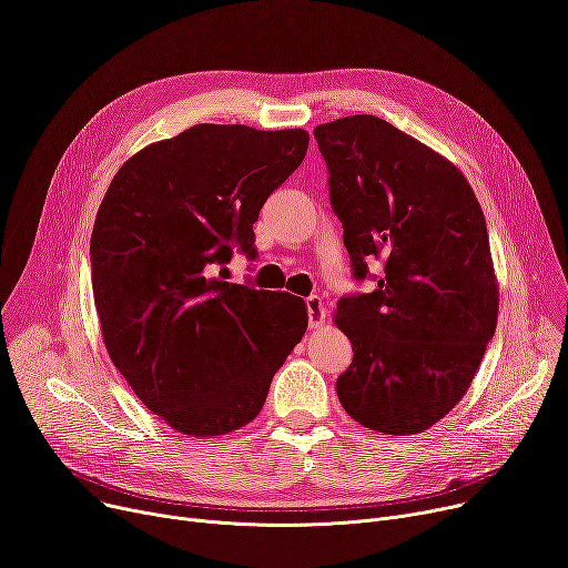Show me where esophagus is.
<instances>
[{
    "instance_id": "obj_1",
    "label": "esophagus",
    "mask_w": 568,
    "mask_h": 568,
    "mask_svg": "<svg viewBox=\"0 0 568 568\" xmlns=\"http://www.w3.org/2000/svg\"><path fill=\"white\" fill-rule=\"evenodd\" d=\"M306 308H308V324H311V329H320V326H322L324 320H326V306H324V302L320 300V296H308V300H306Z\"/></svg>"
}]
</instances>
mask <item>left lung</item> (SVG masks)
<instances>
[{
	"instance_id": "left-lung-1",
	"label": "left lung",
	"mask_w": 568,
	"mask_h": 568,
	"mask_svg": "<svg viewBox=\"0 0 568 568\" xmlns=\"http://www.w3.org/2000/svg\"><path fill=\"white\" fill-rule=\"evenodd\" d=\"M313 135L354 278L384 264L373 292L336 308L354 349L336 382L341 405L371 430L424 433L460 403L495 336L481 204L452 161L379 116H343Z\"/></svg>"
}]
</instances>
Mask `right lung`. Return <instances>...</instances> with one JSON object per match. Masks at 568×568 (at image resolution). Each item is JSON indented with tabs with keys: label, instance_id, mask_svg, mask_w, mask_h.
Segmentation results:
<instances>
[{
	"label": "right lung",
	"instance_id": "add662e5",
	"mask_svg": "<svg viewBox=\"0 0 568 568\" xmlns=\"http://www.w3.org/2000/svg\"><path fill=\"white\" fill-rule=\"evenodd\" d=\"M306 149L302 129L197 124L140 149L108 186L89 246L103 343L176 433L251 424L306 334L300 296L212 276L234 248L255 257L260 209Z\"/></svg>",
	"mask_w": 568,
	"mask_h": 568
}]
</instances>
